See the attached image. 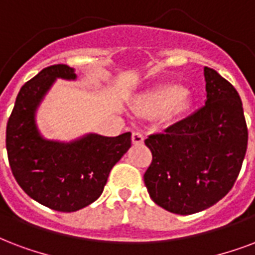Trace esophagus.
I'll return each instance as SVG.
<instances>
[{
	"label": "esophagus",
	"instance_id": "esophagus-1",
	"mask_svg": "<svg viewBox=\"0 0 255 255\" xmlns=\"http://www.w3.org/2000/svg\"><path fill=\"white\" fill-rule=\"evenodd\" d=\"M131 141L134 145H139V143L143 142V134L141 131H133L131 134Z\"/></svg>",
	"mask_w": 255,
	"mask_h": 255
}]
</instances>
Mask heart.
<instances>
[{
	"label": "heart",
	"mask_w": 255,
	"mask_h": 255,
	"mask_svg": "<svg viewBox=\"0 0 255 255\" xmlns=\"http://www.w3.org/2000/svg\"><path fill=\"white\" fill-rule=\"evenodd\" d=\"M156 103L165 106L171 103V112L175 116L184 113L189 106V94L179 86H166L156 95Z\"/></svg>",
	"instance_id": "obj_1"
}]
</instances>
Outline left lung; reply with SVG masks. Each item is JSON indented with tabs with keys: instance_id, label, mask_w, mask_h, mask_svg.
I'll return each instance as SVG.
<instances>
[{
	"instance_id": "left-lung-1",
	"label": "left lung",
	"mask_w": 255,
	"mask_h": 255,
	"mask_svg": "<svg viewBox=\"0 0 255 255\" xmlns=\"http://www.w3.org/2000/svg\"><path fill=\"white\" fill-rule=\"evenodd\" d=\"M206 105L145 145L153 160L143 181L157 206L179 215L203 211L225 198L248 148L242 101L234 86L204 67Z\"/></svg>"
}]
</instances>
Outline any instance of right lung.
<instances>
[{
    "label": "right lung",
    "mask_w": 255,
    "mask_h": 255,
    "mask_svg": "<svg viewBox=\"0 0 255 255\" xmlns=\"http://www.w3.org/2000/svg\"><path fill=\"white\" fill-rule=\"evenodd\" d=\"M56 79L75 80V70L47 67L21 87L6 125L7 158L28 196L55 211L74 212L102 195L112 168L131 146V133H89L70 142L44 138L36 113Z\"/></svg>",
    "instance_id": "1"
}]
</instances>
